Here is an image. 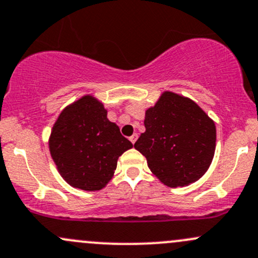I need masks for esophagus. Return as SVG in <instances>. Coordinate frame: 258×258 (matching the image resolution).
I'll return each mask as SVG.
<instances>
[{
	"instance_id": "obj_1",
	"label": "esophagus",
	"mask_w": 258,
	"mask_h": 258,
	"mask_svg": "<svg viewBox=\"0 0 258 258\" xmlns=\"http://www.w3.org/2000/svg\"><path fill=\"white\" fill-rule=\"evenodd\" d=\"M137 137H138V135L137 134H134L131 137H130V141H131L132 143H135L137 141Z\"/></svg>"
}]
</instances>
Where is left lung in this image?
Listing matches in <instances>:
<instances>
[{
	"label": "left lung",
	"instance_id": "obj_1",
	"mask_svg": "<svg viewBox=\"0 0 258 258\" xmlns=\"http://www.w3.org/2000/svg\"><path fill=\"white\" fill-rule=\"evenodd\" d=\"M145 127L135 148L164 185H190L207 173L215 153L216 127L197 102L163 91L146 110Z\"/></svg>",
	"mask_w": 258,
	"mask_h": 258
}]
</instances>
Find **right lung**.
Here are the masks:
<instances>
[{"label":"right lung","mask_w":258,"mask_h":258,"mask_svg":"<svg viewBox=\"0 0 258 258\" xmlns=\"http://www.w3.org/2000/svg\"><path fill=\"white\" fill-rule=\"evenodd\" d=\"M48 143L59 174L73 188L86 191L105 188L118 157L134 147L117 124L108 120L104 104L91 94L61 110Z\"/></svg>","instance_id":"obj_1"}]
</instances>
